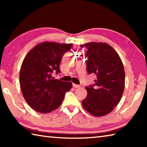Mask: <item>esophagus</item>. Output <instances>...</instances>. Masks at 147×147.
Instances as JSON below:
<instances>
[{
    "label": "esophagus",
    "instance_id": "1",
    "mask_svg": "<svg viewBox=\"0 0 147 147\" xmlns=\"http://www.w3.org/2000/svg\"><path fill=\"white\" fill-rule=\"evenodd\" d=\"M73 88H80V86L79 85H77V84H73Z\"/></svg>",
    "mask_w": 147,
    "mask_h": 147
}]
</instances>
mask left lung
<instances>
[{
    "mask_svg": "<svg viewBox=\"0 0 147 147\" xmlns=\"http://www.w3.org/2000/svg\"><path fill=\"white\" fill-rule=\"evenodd\" d=\"M87 50L86 60L89 74L96 75L93 86L86 87L84 108L95 117L106 115L117 106L123 96L125 73L118 53L106 43L90 42L80 45Z\"/></svg>",
    "mask_w": 147,
    "mask_h": 147,
    "instance_id": "obj_1",
    "label": "left lung"
}]
</instances>
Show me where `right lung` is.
I'll return each mask as SVG.
<instances>
[{"mask_svg":"<svg viewBox=\"0 0 147 147\" xmlns=\"http://www.w3.org/2000/svg\"><path fill=\"white\" fill-rule=\"evenodd\" d=\"M73 44L44 41L37 45L26 54L19 74L20 87L24 99L32 109L47 113L58 109L72 83L52 78L60 73L59 64L64 54Z\"/></svg>","mask_w":147,"mask_h":147,"instance_id":"obj_1","label":"right lung"}]
</instances>
